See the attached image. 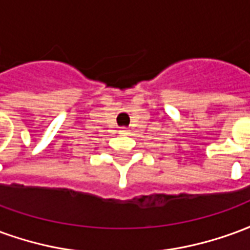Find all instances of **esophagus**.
<instances>
[{"mask_svg": "<svg viewBox=\"0 0 250 250\" xmlns=\"http://www.w3.org/2000/svg\"><path fill=\"white\" fill-rule=\"evenodd\" d=\"M128 132H130V131L127 130V128H120V131H119L120 135H127Z\"/></svg>", "mask_w": 250, "mask_h": 250, "instance_id": "esophagus-1", "label": "esophagus"}]
</instances>
